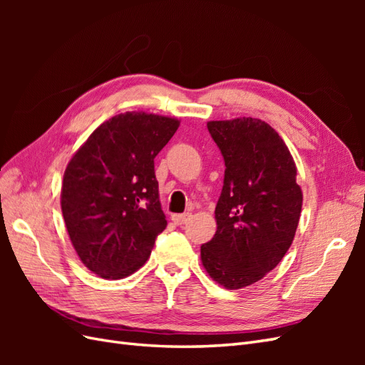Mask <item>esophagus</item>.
Segmentation results:
<instances>
[{"mask_svg": "<svg viewBox=\"0 0 365 365\" xmlns=\"http://www.w3.org/2000/svg\"><path fill=\"white\" fill-rule=\"evenodd\" d=\"M190 213H184V215H173L172 216V220H173V222L176 224V225H184L185 222H187V220H189L190 219Z\"/></svg>", "mask_w": 365, "mask_h": 365, "instance_id": "obj_1", "label": "esophagus"}]
</instances>
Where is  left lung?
<instances>
[{
  "label": "left lung",
  "mask_w": 365,
  "mask_h": 365,
  "mask_svg": "<svg viewBox=\"0 0 365 365\" xmlns=\"http://www.w3.org/2000/svg\"><path fill=\"white\" fill-rule=\"evenodd\" d=\"M225 161L216 204V235L201 247L205 271L227 289L262 280L289 250L303 193L288 146L268 123L251 117L208 121Z\"/></svg>",
  "instance_id": "1"
}]
</instances>
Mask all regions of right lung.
<instances>
[{
	"label": "right lung",
	"instance_id": "1",
	"mask_svg": "<svg viewBox=\"0 0 365 365\" xmlns=\"http://www.w3.org/2000/svg\"><path fill=\"white\" fill-rule=\"evenodd\" d=\"M178 126L172 117L118 114L88 137L65 169V227L82 263L102 279L140 269L168 225L153 160Z\"/></svg>",
	"mask_w": 365,
	"mask_h": 365
}]
</instances>
